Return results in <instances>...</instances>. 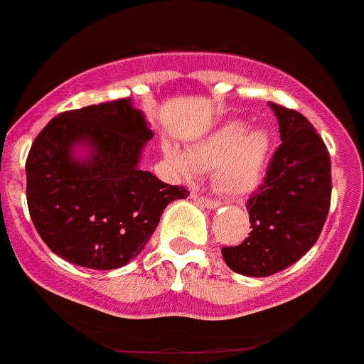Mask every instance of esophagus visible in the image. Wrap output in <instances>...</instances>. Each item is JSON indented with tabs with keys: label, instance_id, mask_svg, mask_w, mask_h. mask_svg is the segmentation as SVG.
<instances>
[{
	"label": "esophagus",
	"instance_id": "obj_1",
	"mask_svg": "<svg viewBox=\"0 0 364 364\" xmlns=\"http://www.w3.org/2000/svg\"><path fill=\"white\" fill-rule=\"evenodd\" d=\"M191 198H193V202H197V204L204 205V208H208V210H215V208H218V205H220V202L218 200L202 197V195H198V193H191Z\"/></svg>",
	"mask_w": 364,
	"mask_h": 364
}]
</instances>
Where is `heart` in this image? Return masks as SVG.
<instances>
[{
  "instance_id": "b5f03b06",
  "label": "heart",
  "mask_w": 364,
  "mask_h": 364,
  "mask_svg": "<svg viewBox=\"0 0 364 364\" xmlns=\"http://www.w3.org/2000/svg\"><path fill=\"white\" fill-rule=\"evenodd\" d=\"M246 129V122L228 120L208 136L189 144L186 153L171 144L164 146V153L182 175L213 171V184L218 191L242 197L260 184L272 151L268 129Z\"/></svg>"
}]
</instances>
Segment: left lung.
<instances>
[{
	"instance_id": "left-lung-1",
	"label": "left lung",
	"mask_w": 364,
	"mask_h": 364,
	"mask_svg": "<svg viewBox=\"0 0 364 364\" xmlns=\"http://www.w3.org/2000/svg\"><path fill=\"white\" fill-rule=\"evenodd\" d=\"M269 107L282 142L246 204L252 233L239 246L222 247L226 264L247 277H268L306 255L323 231L332 197V164L323 138L301 112Z\"/></svg>"
}]
</instances>
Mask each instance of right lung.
<instances>
[{
    "label": "right lung",
    "mask_w": 364,
    "mask_h": 364,
    "mask_svg": "<svg viewBox=\"0 0 364 364\" xmlns=\"http://www.w3.org/2000/svg\"><path fill=\"white\" fill-rule=\"evenodd\" d=\"M153 138L131 98L54 117L28 151L27 204L41 240L91 269L125 266L146 247L169 202L189 195L138 167ZM78 145L87 157L73 154Z\"/></svg>",
    "instance_id": "right-lung-1"
}]
</instances>
